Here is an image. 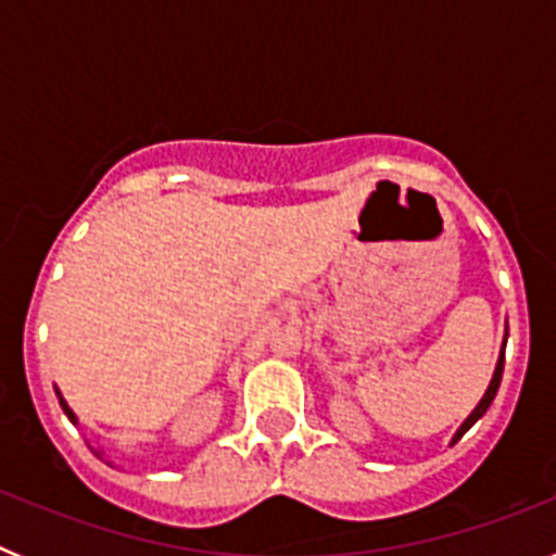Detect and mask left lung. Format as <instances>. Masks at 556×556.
Wrapping results in <instances>:
<instances>
[{
	"label": "left lung",
	"mask_w": 556,
	"mask_h": 556,
	"mask_svg": "<svg viewBox=\"0 0 556 556\" xmlns=\"http://www.w3.org/2000/svg\"><path fill=\"white\" fill-rule=\"evenodd\" d=\"M507 337H509V328L507 331H504V342H501V353H498V362H495V370H493V378H490V384H488V390H484V395H481V401L479 404H476V409L470 412L468 417H465V424L459 426V429H456V434L451 437V445L456 443V440H459L462 434H465V431L470 429V426L476 424V420H479L481 415H484V412L490 409V404H493V397H495V392H498V387H501V372H504V348H507Z\"/></svg>",
	"instance_id": "8db88e82"
}]
</instances>
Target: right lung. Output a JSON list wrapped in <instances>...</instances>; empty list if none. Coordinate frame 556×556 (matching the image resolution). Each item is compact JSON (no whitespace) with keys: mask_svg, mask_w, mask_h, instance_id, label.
<instances>
[{"mask_svg":"<svg viewBox=\"0 0 556 556\" xmlns=\"http://www.w3.org/2000/svg\"><path fill=\"white\" fill-rule=\"evenodd\" d=\"M55 395H58V401H61V409H63V415H66L68 417V420H72V424H80V420H77V415H75V412H72V409H68V404H66V397H63L61 395V390H58V387H55ZM91 451H94V454L97 456H100V459H105V451H102V448H94V445H91Z\"/></svg>","mask_w":556,"mask_h":556,"instance_id":"add662e5","label":"right lung"}]
</instances>
